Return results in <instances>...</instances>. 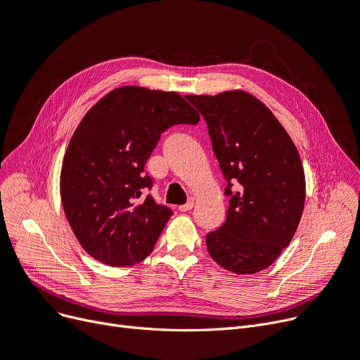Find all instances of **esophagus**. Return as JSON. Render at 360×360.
I'll list each match as a JSON object with an SVG mask.
<instances>
[{"mask_svg":"<svg viewBox=\"0 0 360 360\" xmlns=\"http://www.w3.org/2000/svg\"><path fill=\"white\" fill-rule=\"evenodd\" d=\"M193 207H194V200H193V198H190V200H188L187 203L179 206V210H181V212H188V210H191Z\"/></svg>","mask_w":360,"mask_h":360,"instance_id":"34e87169","label":"esophagus"}]
</instances>
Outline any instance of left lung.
I'll use <instances>...</instances> for the list:
<instances>
[{
  "mask_svg": "<svg viewBox=\"0 0 360 360\" xmlns=\"http://www.w3.org/2000/svg\"><path fill=\"white\" fill-rule=\"evenodd\" d=\"M185 98L206 120L231 197L227 219L206 236L209 255L236 274L258 273L290 243L302 215L297 146L267 106L243 90Z\"/></svg>",
  "mask_w": 360,
  "mask_h": 360,
  "instance_id": "left-lung-1",
  "label": "left lung"
}]
</instances>
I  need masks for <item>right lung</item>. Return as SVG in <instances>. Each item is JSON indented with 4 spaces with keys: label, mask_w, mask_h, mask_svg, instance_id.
<instances>
[{
    "label": "right lung",
    "mask_w": 360,
    "mask_h": 360,
    "mask_svg": "<svg viewBox=\"0 0 360 360\" xmlns=\"http://www.w3.org/2000/svg\"><path fill=\"white\" fill-rule=\"evenodd\" d=\"M200 115L176 91L118 87L87 111L66 148L60 198L79 245L95 259L126 267L151 254L167 206L142 191L153 187L143 166L160 135Z\"/></svg>",
    "instance_id": "obj_1"
}]
</instances>
